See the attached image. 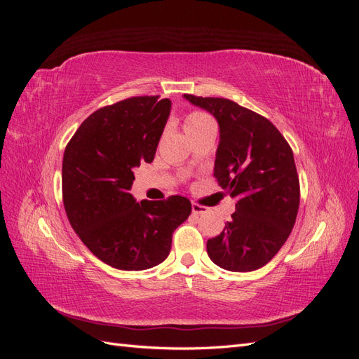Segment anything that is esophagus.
<instances>
[{"mask_svg":"<svg viewBox=\"0 0 359 359\" xmlns=\"http://www.w3.org/2000/svg\"><path fill=\"white\" fill-rule=\"evenodd\" d=\"M191 211H193V214L201 215V214H206V212H208V208H206V206H202V205L196 203V202H193V203H191Z\"/></svg>","mask_w":359,"mask_h":359,"instance_id":"esophagus-1","label":"esophagus"}]
</instances>
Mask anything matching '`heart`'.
I'll return each instance as SVG.
<instances>
[{
    "instance_id": "obj_1",
    "label": "heart",
    "mask_w": 359,
    "mask_h": 359,
    "mask_svg": "<svg viewBox=\"0 0 359 359\" xmlns=\"http://www.w3.org/2000/svg\"><path fill=\"white\" fill-rule=\"evenodd\" d=\"M208 126H214L211 116L208 114L201 112V111L189 112L186 115V118H184V130H186L187 135L199 132V130L208 127Z\"/></svg>"
}]
</instances>
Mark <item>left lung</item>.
Here are the masks:
<instances>
[{"mask_svg":"<svg viewBox=\"0 0 359 359\" xmlns=\"http://www.w3.org/2000/svg\"><path fill=\"white\" fill-rule=\"evenodd\" d=\"M220 126L214 177L236 199L232 220L208 240L215 265L248 273L266 265L287 240L299 208L293 153L277 127L253 111L220 97L184 94Z\"/></svg>","mask_w":359,"mask_h":359,"instance_id":"1","label":"left lung"}]
</instances>
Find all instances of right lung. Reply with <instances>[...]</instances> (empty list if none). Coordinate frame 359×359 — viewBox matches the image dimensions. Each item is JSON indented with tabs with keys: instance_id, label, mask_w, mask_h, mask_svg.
I'll list each match as a JSON object with an SVG mask.
<instances>
[{
	"instance_id": "1",
	"label": "right lung",
	"mask_w": 359,
	"mask_h": 359,
	"mask_svg": "<svg viewBox=\"0 0 359 359\" xmlns=\"http://www.w3.org/2000/svg\"><path fill=\"white\" fill-rule=\"evenodd\" d=\"M170 100L130 97L91 114L64 151L62 202L76 235L116 269L153 268L170 252L172 233L189 219L184 196L136 202L133 168L154 160Z\"/></svg>"
}]
</instances>
